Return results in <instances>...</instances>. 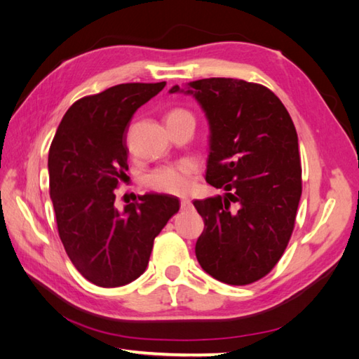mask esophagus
<instances>
[{"instance_id":"obj_1","label":"esophagus","mask_w":359,"mask_h":359,"mask_svg":"<svg viewBox=\"0 0 359 359\" xmlns=\"http://www.w3.org/2000/svg\"><path fill=\"white\" fill-rule=\"evenodd\" d=\"M189 207H191V201H189L188 197H182V199H180V208L182 210H187Z\"/></svg>"}]
</instances>
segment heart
Wrapping results in <instances>:
<instances>
[{"instance_id": "obj_1", "label": "heart", "mask_w": 359, "mask_h": 359, "mask_svg": "<svg viewBox=\"0 0 359 359\" xmlns=\"http://www.w3.org/2000/svg\"><path fill=\"white\" fill-rule=\"evenodd\" d=\"M188 114L184 109H174L168 112L166 121ZM196 170V163L193 160H180L177 163L165 165L156 168L147 175V184L157 189V191L171 193V194H184L191 187V174Z\"/></svg>"}]
</instances>
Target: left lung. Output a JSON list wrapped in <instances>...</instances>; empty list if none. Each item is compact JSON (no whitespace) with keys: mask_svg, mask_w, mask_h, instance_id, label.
<instances>
[{"mask_svg":"<svg viewBox=\"0 0 359 359\" xmlns=\"http://www.w3.org/2000/svg\"><path fill=\"white\" fill-rule=\"evenodd\" d=\"M193 95L208 120L205 180L224 196L194 201L205 228L196 257L210 276L230 285L264 278L284 255L299 205L297 134L270 89L236 79L175 85Z\"/></svg>","mask_w":359,"mask_h":359,"instance_id":"8db88e82","label":"left lung"}]
</instances>
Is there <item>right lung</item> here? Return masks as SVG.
I'll return each mask as SVG.
<instances>
[{
	"instance_id": "obj_1",
	"label": "right lung",
	"mask_w": 359,
	"mask_h": 359,
	"mask_svg": "<svg viewBox=\"0 0 359 359\" xmlns=\"http://www.w3.org/2000/svg\"><path fill=\"white\" fill-rule=\"evenodd\" d=\"M166 85L125 83L75 102L49 149V189L58 234L83 278L104 288L144 273L156 236L179 211L171 194L147 193L118 210L114 189L128 171L125 133Z\"/></svg>"
}]
</instances>
